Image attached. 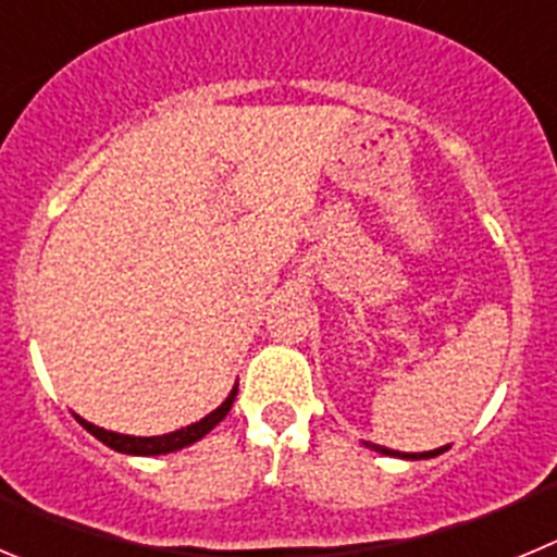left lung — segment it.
<instances>
[{
    "instance_id": "8db88e82",
    "label": "left lung",
    "mask_w": 557,
    "mask_h": 557,
    "mask_svg": "<svg viewBox=\"0 0 557 557\" xmlns=\"http://www.w3.org/2000/svg\"><path fill=\"white\" fill-rule=\"evenodd\" d=\"M371 446V449H376V451H382V455H391V457H405V460H424V457H435V455H441V451L446 449H432V451H396V449H385V446H373V444H368Z\"/></svg>"
}]
</instances>
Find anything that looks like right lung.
Masks as SVG:
<instances>
[{
    "label": "right lung",
    "mask_w": 557,
    "mask_h": 557,
    "mask_svg": "<svg viewBox=\"0 0 557 557\" xmlns=\"http://www.w3.org/2000/svg\"><path fill=\"white\" fill-rule=\"evenodd\" d=\"M234 398H236V385H234V391L228 393V398H225L223 405H220L214 412H209L206 418H200L198 424H189V426H184V430H175V432H170V435H156V437L120 435V432H111V430H102V426L88 424V421H83L81 416H75V418L83 424V430L91 432L97 441H102L106 446H111L113 451H122V455H141V457L166 455V451H178V449H184V446L200 441L203 435H209V432L214 430V426H218L225 416H228L231 405H234Z\"/></svg>",
    "instance_id": "obj_1"
}]
</instances>
